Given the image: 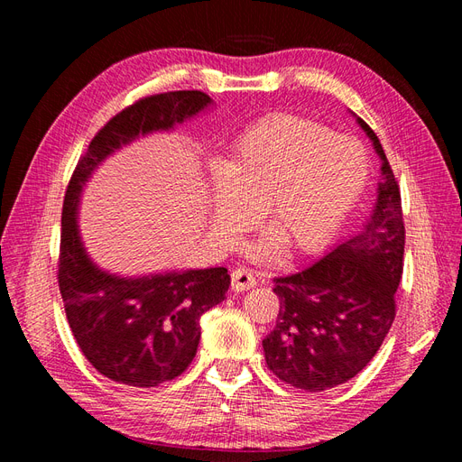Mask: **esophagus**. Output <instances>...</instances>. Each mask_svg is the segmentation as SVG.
Segmentation results:
<instances>
[{"label":"esophagus","mask_w":462,"mask_h":462,"mask_svg":"<svg viewBox=\"0 0 462 462\" xmlns=\"http://www.w3.org/2000/svg\"><path fill=\"white\" fill-rule=\"evenodd\" d=\"M254 285H256V275L253 272L239 268V270H235L231 273V287H233V291H236V292H239V291H248V289H253Z\"/></svg>","instance_id":"esophagus-1"}]
</instances>
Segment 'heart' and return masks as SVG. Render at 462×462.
Returning a JSON list of instances; mask_svg holds the SVG:
<instances>
[{"instance_id":"obj_1","label":"heart","mask_w":462,"mask_h":462,"mask_svg":"<svg viewBox=\"0 0 462 462\" xmlns=\"http://www.w3.org/2000/svg\"><path fill=\"white\" fill-rule=\"evenodd\" d=\"M370 158L360 141L318 121L279 114L250 125L214 170L209 223L223 241L253 229L256 214L291 256L324 248L365 192Z\"/></svg>"}]
</instances>
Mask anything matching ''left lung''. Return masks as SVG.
<instances>
[{
    "label": "left lung",
    "mask_w": 462,
    "mask_h": 462,
    "mask_svg": "<svg viewBox=\"0 0 462 462\" xmlns=\"http://www.w3.org/2000/svg\"><path fill=\"white\" fill-rule=\"evenodd\" d=\"M358 123L383 162L374 216L309 268L273 277L279 314L262 341L268 368L279 380L310 393L365 370L397 314L404 254L401 190L380 138L365 121Z\"/></svg>",
    "instance_id": "8db88e82"
}]
</instances>
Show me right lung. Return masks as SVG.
<instances>
[{"instance_id":"1","label":"right lung","mask_w":462,"mask_h":462,"mask_svg":"<svg viewBox=\"0 0 462 462\" xmlns=\"http://www.w3.org/2000/svg\"><path fill=\"white\" fill-rule=\"evenodd\" d=\"M209 102L200 90L141 97L94 134L69 179L58 260L65 316L82 355L121 385L158 387L189 368L200 341V316L226 299L229 273L209 268L125 279L100 272L79 239V194L111 152L138 134L171 129Z\"/></svg>"}]
</instances>
